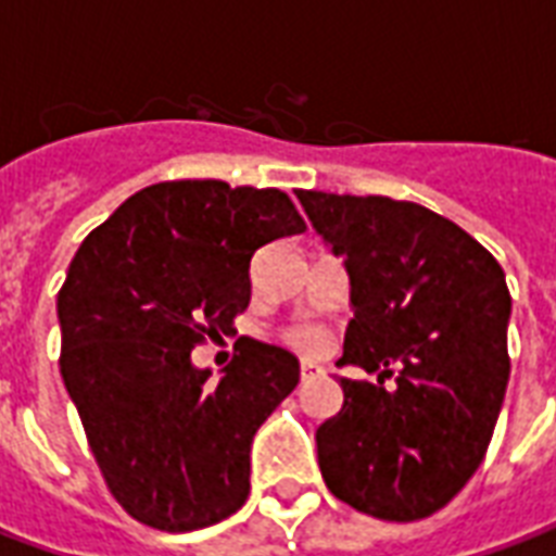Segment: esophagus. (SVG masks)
<instances>
[{
	"instance_id": "obj_1",
	"label": "esophagus",
	"mask_w": 556,
	"mask_h": 556,
	"mask_svg": "<svg viewBox=\"0 0 556 556\" xmlns=\"http://www.w3.org/2000/svg\"><path fill=\"white\" fill-rule=\"evenodd\" d=\"M318 375H325V369L313 361H301V381H309V378H318Z\"/></svg>"
}]
</instances>
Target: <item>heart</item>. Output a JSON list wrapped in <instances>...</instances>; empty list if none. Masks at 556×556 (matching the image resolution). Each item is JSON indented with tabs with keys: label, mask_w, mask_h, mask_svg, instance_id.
Returning <instances> with one entry per match:
<instances>
[{
	"label": "heart",
	"mask_w": 556,
	"mask_h": 556,
	"mask_svg": "<svg viewBox=\"0 0 556 556\" xmlns=\"http://www.w3.org/2000/svg\"><path fill=\"white\" fill-rule=\"evenodd\" d=\"M289 342L294 345V349L301 351H321L327 345V337L321 327H313V325H303V327H294V330H289Z\"/></svg>",
	"instance_id": "heart-1"
}]
</instances>
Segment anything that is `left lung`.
Wrapping results in <instances>:
<instances>
[{"label": "left lung", "mask_w": 556, "mask_h": 556, "mask_svg": "<svg viewBox=\"0 0 556 556\" xmlns=\"http://www.w3.org/2000/svg\"><path fill=\"white\" fill-rule=\"evenodd\" d=\"M298 199L351 279L339 366L378 372V384L339 378L342 410L315 431L321 477L357 513L429 518L477 473L501 414L513 313L503 267L417 202L321 190Z\"/></svg>", "instance_id": "left-lung-1"}]
</instances>
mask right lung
Wrapping results in <instances>:
<instances>
[{
	"label": "right lung",
	"mask_w": 556,
	"mask_h": 556,
	"mask_svg": "<svg viewBox=\"0 0 556 556\" xmlns=\"http://www.w3.org/2000/svg\"><path fill=\"white\" fill-rule=\"evenodd\" d=\"M306 223L277 187L160 181L79 243L59 291L62 381L106 489L142 525L211 527L250 494L258 426L301 381V363L258 339L217 384L190 351L250 306L258 247Z\"/></svg>",
	"instance_id": "obj_1"
}]
</instances>
